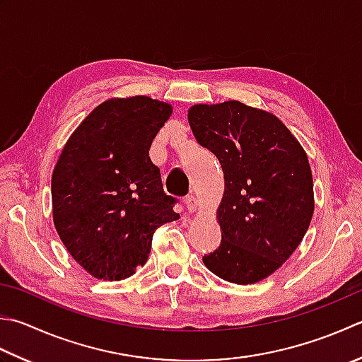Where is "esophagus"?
<instances>
[{
	"instance_id": "obj_1",
	"label": "esophagus",
	"mask_w": 362,
	"mask_h": 362,
	"mask_svg": "<svg viewBox=\"0 0 362 362\" xmlns=\"http://www.w3.org/2000/svg\"><path fill=\"white\" fill-rule=\"evenodd\" d=\"M183 204H185V207H187V210H188V214H194V211L197 210V199L196 197L191 194V196H187L185 197V201H183Z\"/></svg>"
}]
</instances>
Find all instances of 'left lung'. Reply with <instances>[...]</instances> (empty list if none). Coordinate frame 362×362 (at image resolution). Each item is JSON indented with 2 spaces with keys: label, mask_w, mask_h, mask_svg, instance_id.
Instances as JSON below:
<instances>
[{
  "label": "left lung",
  "mask_w": 362,
  "mask_h": 362,
  "mask_svg": "<svg viewBox=\"0 0 362 362\" xmlns=\"http://www.w3.org/2000/svg\"><path fill=\"white\" fill-rule=\"evenodd\" d=\"M188 122L224 174L221 243L204 265L233 284L268 278L298 247L314 215L306 152L272 112L237 100L191 106Z\"/></svg>",
  "instance_id": "1"
}]
</instances>
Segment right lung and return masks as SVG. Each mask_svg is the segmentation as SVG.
I'll return each mask as SVG.
<instances>
[{
  "mask_svg": "<svg viewBox=\"0 0 362 362\" xmlns=\"http://www.w3.org/2000/svg\"><path fill=\"white\" fill-rule=\"evenodd\" d=\"M173 106L146 95L111 98L89 112L52 175L53 221L78 264L103 281L143 267L155 229L179 219L148 148Z\"/></svg>",
  "mask_w": 362,
  "mask_h": 362,
  "instance_id": "1",
  "label": "right lung"
}]
</instances>
